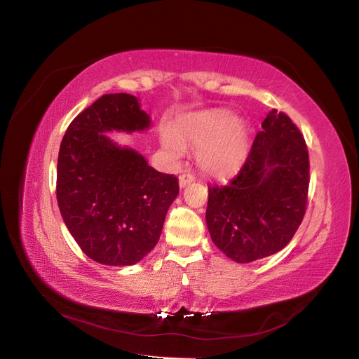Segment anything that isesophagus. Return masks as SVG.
<instances>
[{"label":"esophagus","mask_w":359,"mask_h":359,"mask_svg":"<svg viewBox=\"0 0 359 359\" xmlns=\"http://www.w3.org/2000/svg\"><path fill=\"white\" fill-rule=\"evenodd\" d=\"M194 180H195V176L192 175V172H183V175L179 176V184H180V188L188 187V184L192 183Z\"/></svg>","instance_id":"obj_1"}]
</instances>
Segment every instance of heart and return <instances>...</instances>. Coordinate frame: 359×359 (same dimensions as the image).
<instances>
[{"label": "heart", "mask_w": 359, "mask_h": 359, "mask_svg": "<svg viewBox=\"0 0 359 359\" xmlns=\"http://www.w3.org/2000/svg\"><path fill=\"white\" fill-rule=\"evenodd\" d=\"M183 143L201 147L200 167L216 177L233 176L245 164L249 154L246 126L233 113L210 110L192 114L175 125V135L165 134L163 144L171 158H180Z\"/></svg>", "instance_id": "obj_1"}]
</instances>
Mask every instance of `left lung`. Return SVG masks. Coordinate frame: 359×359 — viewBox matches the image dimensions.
<instances>
[{
    "label": "left lung",
    "instance_id": "1",
    "mask_svg": "<svg viewBox=\"0 0 359 359\" xmlns=\"http://www.w3.org/2000/svg\"><path fill=\"white\" fill-rule=\"evenodd\" d=\"M309 172L303 134L287 114L273 109L237 176L209 187L205 222L217 249L236 262L282 250L303 222Z\"/></svg>",
    "mask_w": 359,
    "mask_h": 359
}]
</instances>
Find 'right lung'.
I'll use <instances>...</instances> for the list:
<instances>
[{
	"instance_id": "add662e5",
	"label": "right lung",
	"mask_w": 359,
	"mask_h": 359,
	"mask_svg": "<svg viewBox=\"0 0 359 359\" xmlns=\"http://www.w3.org/2000/svg\"><path fill=\"white\" fill-rule=\"evenodd\" d=\"M150 118L130 94H107L77 114L60 146L56 198L83 253L104 265H133L159 240L179 180L147 165L107 131H142Z\"/></svg>"
}]
</instances>
